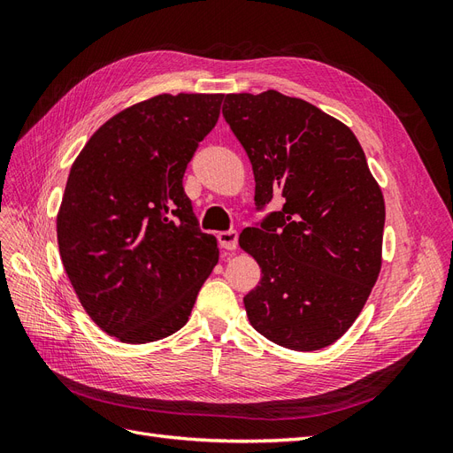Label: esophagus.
I'll use <instances>...</instances> for the list:
<instances>
[{"mask_svg": "<svg viewBox=\"0 0 453 453\" xmlns=\"http://www.w3.org/2000/svg\"><path fill=\"white\" fill-rule=\"evenodd\" d=\"M219 245L226 251H234L238 248V234L234 230H226V232H219L217 234Z\"/></svg>", "mask_w": 453, "mask_h": 453, "instance_id": "1", "label": "esophagus"}]
</instances>
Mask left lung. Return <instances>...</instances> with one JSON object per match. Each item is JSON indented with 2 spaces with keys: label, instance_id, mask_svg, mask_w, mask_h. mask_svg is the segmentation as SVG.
<instances>
[{
  "label": "left lung",
  "instance_id": "obj_1",
  "mask_svg": "<svg viewBox=\"0 0 453 453\" xmlns=\"http://www.w3.org/2000/svg\"><path fill=\"white\" fill-rule=\"evenodd\" d=\"M223 117L250 157L255 203L283 198L238 240L260 266L243 296L250 323L295 351L331 346L381 268L386 203L363 147L344 122L278 90L226 94Z\"/></svg>",
  "mask_w": 453,
  "mask_h": 453
}]
</instances>
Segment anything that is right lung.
<instances>
[{"mask_svg": "<svg viewBox=\"0 0 453 453\" xmlns=\"http://www.w3.org/2000/svg\"><path fill=\"white\" fill-rule=\"evenodd\" d=\"M225 94H158L92 134L57 217L64 270L81 306L127 344L173 334L219 260L200 232L183 173Z\"/></svg>", "mask_w": 453, "mask_h": 453, "instance_id": "add662e5", "label": "right lung"}]
</instances>
